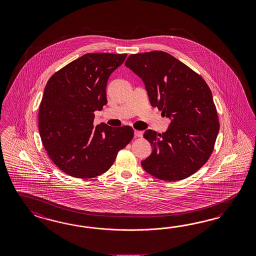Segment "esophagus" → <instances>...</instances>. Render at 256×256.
Returning a JSON list of instances; mask_svg holds the SVG:
<instances>
[{"mask_svg": "<svg viewBox=\"0 0 256 256\" xmlns=\"http://www.w3.org/2000/svg\"><path fill=\"white\" fill-rule=\"evenodd\" d=\"M134 136L136 138H142L143 136V132L138 131V130H134Z\"/></svg>", "mask_w": 256, "mask_h": 256, "instance_id": "esophagus-1", "label": "esophagus"}]
</instances>
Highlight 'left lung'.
<instances>
[{
	"instance_id": "8db88e82",
	"label": "left lung",
	"mask_w": 256,
	"mask_h": 256,
	"mask_svg": "<svg viewBox=\"0 0 256 256\" xmlns=\"http://www.w3.org/2000/svg\"><path fill=\"white\" fill-rule=\"evenodd\" d=\"M125 66L145 83L150 102L171 118L168 131L144 134L152 152L141 166L162 180L194 174L210 159L219 132L212 90L203 78L164 52L132 54Z\"/></svg>"
}]
</instances>
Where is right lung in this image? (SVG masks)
Instances as JSON below:
<instances>
[{"label":"right lung","mask_w":256,"mask_h":256,"mask_svg":"<svg viewBox=\"0 0 256 256\" xmlns=\"http://www.w3.org/2000/svg\"><path fill=\"white\" fill-rule=\"evenodd\" d=\"M127 54L87 53L48 80L38 113L41 140L52 161L67 175L92 178L106 172L134 129L94 124L106 104V83Z\"/></svg>","instance_id":"1"}]
</instances>
